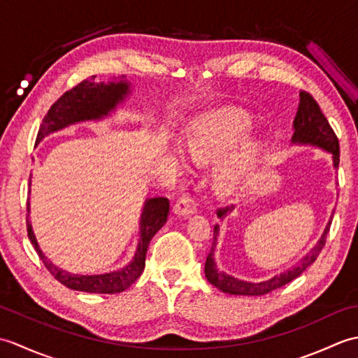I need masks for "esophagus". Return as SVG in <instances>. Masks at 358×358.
I'll use <instances>...</instances> for the list:
<instances>
[{
    "label": "esophagus",
    "mask_w": 358,
    "mask_h": 358,
    "mask_svg": "<svg viewBox=\"0 0 358 358\" xmlns=\"http://www.w3.org/2000/svg\"><path fill=\"white\" fill-rule=\"evenodd\" d=\"M173 214L180 218H189L195 214V204L189 196H181V199L173 204Z\"/></svg>",
    "instance_id": "1"
}]
</instances>
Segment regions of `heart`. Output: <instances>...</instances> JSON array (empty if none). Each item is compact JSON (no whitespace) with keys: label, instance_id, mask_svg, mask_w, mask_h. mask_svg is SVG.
Masks as SVG:
<instances>
[{"label":"heart","instance_id":"1","mask_svg":"<svg viewBox=\"0 0 358 358\" xmlns=\"http://www.w3.org/2000/svg\"><path fill=\"white\" fill-rule=\"evenodd\" d=\"M252 126L249 113L241 109H224L196 118L189 127L186 149L196 162L208 163L222 157L235 143L243 138ZM260 146L252 138L241 141L212 175V187L222 196L234 195L245 183L257 163Z\"/></svg>","mask_w":358,"mask_h":358}]
</instances>
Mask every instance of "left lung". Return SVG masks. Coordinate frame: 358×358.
Wrapping results in <instances>:
<instances>
[{
  "label": "left lung",
  "instance_id": "left-lung-1",
  "mask_svg": "<svg viewBox=\"0 0 358 358\" xmlns=\"http://www.w3.org/2000/svg\"><path fill=\"white\" fill-rule=\"evenodd\" d=\"M294 134L291 138V144H299V146H313L318 148L324 152H328L332 157V166L334 169H338L340 163V150H338V140L336 134H334L332 127L329 126L328 120L323 115V112L318 108L317 101L313 96L305 92H300V103H299V110L295 113L294 118ZM235 208H226L217 212V217L223 220L227 214H231ZM332 222V215L329 218L328 224H326L322 237L318 238L317 245L309 250V252L301 258V260L296 262L291 268L286 271L277 273L264 281H246L235 278L229 273L223 271H218L217 263H215V249H217V240L220 234V226L217 224L214 227V241H212L210 252L206 258V264H204V273H206V278L210 285L218 287L220 291L229 295H264L272 292L273 289H278L281 286L287 285L289 281L295 280L296 277L303 273V271L308 269L310 264H313L320 250L324 246L326 235L329 232Z\"/></svg>",
  "mask_w": 358,
  "mask_h": 358
}]
</instances>
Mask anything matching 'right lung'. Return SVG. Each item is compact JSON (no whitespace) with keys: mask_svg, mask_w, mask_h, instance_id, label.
Returning a JSON list of instances; mask_svg holds the SVG:
<instances>
[{"mask_svg":"<svg viewBox=\"0 0 358 358\" xmlns=\"http://www.w3.org/2000/svg\"><path fill=\"white\" fill-rule=\"evenodd\" d=\"M131 94L132 83L124 75L108 83H95L94 78L81 81L78 86L67 90L58 101L52 104L48 115L43 118L40 131H38L36 144H40L50 134L63 131V129L72 124L106 120L110 117V113L117 110L118 104L126 101V98ZM30 185H32V181H30ZM27 212H30L29 203ZM167 214H169V200L164 199V196L146 199L140 215L138 245H136L132 260L123 268L104 273H89V275L86 273V275H83V273H73L53 264L38 245L32 223L29 222V214L27 235L45 268L66 287L89 294H118L131 287L134 281L141 275L144 264H146L149 243L152 237L164 226Z\"/></svg>","mask_w":358,"mask_h":358,"instance_id":"add662e5","label":"right lung"}]
</instances>
